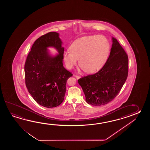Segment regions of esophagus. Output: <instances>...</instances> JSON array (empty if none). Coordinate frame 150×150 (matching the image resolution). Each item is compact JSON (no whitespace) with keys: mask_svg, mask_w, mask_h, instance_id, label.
I'll return each instance as SVG.
<instances>
[{"mask_svg":"<svg viewBox=\"0 0 150 150\" xmlns=\"http://www.w3.org/2000/svg\"><path fill=\"white\" fill-rule=\"evenodd\" d=\"M76 76V78L77 79H79L81 78V76Z\"/></svg>","mask_w":150,"mask_h":150,"instance_id":"obj_1","label":"esophagus"}]
</instances>
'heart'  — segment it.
<instances>
[{
  "instance_id": "b5f03b06",
  "label": "heart",
  "mask_w": 150,
  "mask_h": 150,
  "mask_svg": "<svg viewBox=\"0 0 150 150\" xmlns=\"http://www.w3.org/2000/svg\"><path fill=\"white\" fill-rule=\"evenodd\" d=\"M70 50L63 54L66 67L72 69L79 59L80 67L87 73L93 74L101 69L107 62L110 45L103 35H88L75 40Z\"/></svg>"
}]
</instances>
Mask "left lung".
Wrapping results in <instances>:
<instances>
[{"label": "left lung", "mask_w": 150, "mask_h": 150, "mask_svg": "<svg viewBox=\"0 0 150 150\" xmlns=\"http://www.w3.org/2000/svg\"><path fill=\"white\" fill-rule=\"evenodd\" d=\"M112 44L108 58L97 73L78 80L86 102L92 105H102L117 96L128 74V57L118 41L112 38Z\"/></svg>", "instance_id": "obj_1"}]
</instances>
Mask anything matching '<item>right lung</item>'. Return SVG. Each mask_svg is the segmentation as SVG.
Instances as JSON below:
<instances>
[{
    "mask_svg": "<svg viewBox=\"0 0 150 150\" xmlns=\"http://www.w3.org/2000/svg\"><path fill=\"white\" fill-rule=\"evenodd\" d=\"M56 32H49L38 38L32 45L25 64V83L35 101L47 108H54L63 101L67 79L72 74L63 67L64 48ZM54 47L59 54H49Z\"/></svg>",
    "mask_w": 150,
    "mask_h": 150,
    "instance_id": "1",
    "label": "right lung"
}]
</instances>
